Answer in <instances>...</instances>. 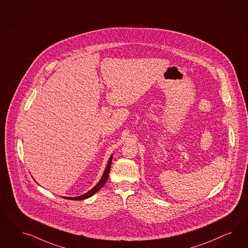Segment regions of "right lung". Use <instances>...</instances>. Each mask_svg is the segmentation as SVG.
<instances>
[{
  "label": "right lung",
  "mask_w": 248,
  "mask_h": 248,
  "mask_svg": "<svg viewBox=\"0 0 248 248\" xmlns=\"http://www.w3.org/2000/svg\"><path fill=\"white\" fill-rule=\"evenodd\" d=\"M112 159H113V155H111L109 158V161H108V164L106 165V168H105V172L104 174L101 178V180L99 181L97 183V185L93 188H92L90 191H88L87 193H85L84 195H79V196H76V197H63L65 199L68 200H84V199H87L91 197L92 195H94L95 193H97L98 191L103 187L105 186L106 181L108 179V176H109V172H110V168H111V164H112Z\"/></svg>",
  "instance_id": "add662e5"
}]
</instances>
